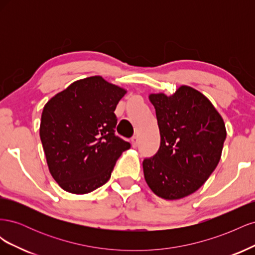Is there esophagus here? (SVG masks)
I'll list each match as a JSON object with an SVG mask.
<instances>
[{"label":"esophagus","mask_w":255,"mask_h":255,"mask_svg":"<svg viewBox=\"0 0 255 255\" xmlns=\"http://www.w3.org/2000/svg\"><path fill=\"white\" fill-rule=\"evenodd\" d=\"M130 142H132V146L133 148H136L138 145V139H137V136H133L132 139H130Z\"/></svg>","instance_id":"esophagus-1"}]
</instances>
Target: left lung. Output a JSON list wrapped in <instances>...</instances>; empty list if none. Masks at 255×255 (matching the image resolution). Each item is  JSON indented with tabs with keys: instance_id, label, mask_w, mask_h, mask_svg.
I'll use <instances>...</instances> for the list:
<instances>
[{
	"instance_id": "obj_1",
	"label": "left lung",
	"mask_w": 255,
	"mask_h": 255,
	"mask_svg": "<svg viewBox=\"0 0 255 255\" xmlns=\"http://www.w3.org/2000/svg\"><path fill=\"white\" fill-rule=\"evenodd\" d=\"M160 146L143 159L145 182L154 194L177 200L198 190L217 167L227 130L219 113L201 92L181 86L175 94L150 95Z\"/></svg>"
}]
</instances>
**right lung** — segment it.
<instances>
[{"label": "right lung", "mask_w": 255, "mask_h": 255, "mask_svg": "<svg viewBox=\"0 0 255 255\" xmlns=\"http://www.w3.org/2000/svg\"><path fill=\"white\" fill-rule=\"evenodd\" d=\"M126 92L91 76L72 83L43 107L40 139L50 172L66 191L84 195L101 187L130 148L115 134L114 112Z\"/></svg>", "instance_id": "right-lung-1"}]
</instances>
